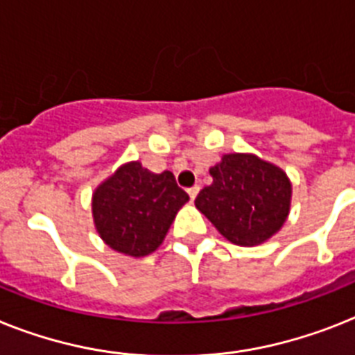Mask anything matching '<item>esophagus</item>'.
I'll list each match as a JSON object with an SVG mask.
<instances>
[{"label": "esophagus", "mask_w": 355, "mask_h": 355, "mask_svg": "<svg viewBox=\"0 0 355 355\" xmlns=\"http://www.w3.org/2000/svg\"><path fill=\"white\" fill-rule=\"evenodd\" d=\"M198 192H199L198 184H194V187H190V189H189V196H190V199H192V201H194V199H196Z\"/></svg>", "instance_id": "34e87169"}]
</instances>
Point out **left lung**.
Returning <instances> with one entry per match:
<instances>
[{"label":"left lung","mask_w":355,"mask_h":355,"mask_svg":"<svg viewBox=\"0 0 355 355\" xmlns=\"http://www.w3.org/2000/svg\"><path fill=\"white\" fill-rule=\"evenodd\" d=\"M210 175L212 183L199 192L196 207L228 241L254 247L283 227L292 184L279 166L254 154H225Z\"/></svg>","instance_id":"1"}]
</instances>
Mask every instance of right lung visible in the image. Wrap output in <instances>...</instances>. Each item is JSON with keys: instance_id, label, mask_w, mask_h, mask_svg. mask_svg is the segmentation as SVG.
<instances>
[{"instance_id": "obj_1", "label": "right lung", "mask_w": 355, "mask_h": 355, "mask_svg": "<svg viewBox=\"0 0 355 355\" xmlns=\"http://www.w3.org/2000/svg\"><path fill=\"white\" fill-rule=\"evenodd\" d=\"M189 194L172 172L154 174L139 161L125 163L94 190L92 216L99 237L125 256H148L165 239Z\"/></svg>"}]
</instances>
